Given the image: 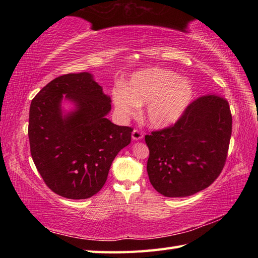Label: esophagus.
I'll use <instances>...</instances> for the list:
<instances>
[{
	"mask_svg": "<svg viewBox=\"0 0 258 258\" xmlns=\"http://www.w3.org/2000/svg\"><path fill=\"white\" fill-rule=\"evenodd\" d=\"M143 136H144L143 133H142L139 130H134L132 132V140L133 141H140L143 139Z\"/></svg>",
	"mask_w": 258,
	"mask_h": 258,
	"instance_id": "obj_1",
	"label": "esophagus"
}]
</instances>
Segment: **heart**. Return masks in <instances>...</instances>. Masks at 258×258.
I'll return each instance as SVG.
<instances>
[{"label":"heart","mask_w":258,"mask_h":258,"mask_svg":"<svg viewBox=\"0 0 258 258\" xmlns=\"http://www.w3.org/2000/svg\"><path fill=\"white\" fill-rule=\"evenodd\" d=\"M120 116H130L144 105V119L152 127L165 128L183 116L194 98L189 81L163 69H146L132 75L112 91Z\"/></svg>","instance_id":"1"}]
</instances>
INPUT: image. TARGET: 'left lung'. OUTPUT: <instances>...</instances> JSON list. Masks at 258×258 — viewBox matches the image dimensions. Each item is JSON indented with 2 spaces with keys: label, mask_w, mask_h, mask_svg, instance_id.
I'll return each instance as SVG.
<instances>
[{
  "label": "left lung",
  "mask_w": 258,
  "mask_h": 258,
  "mask_svg": "<svg viewBox=\"0 0 258 258\" xmlns=\"http://www.w3.org/2000/svg\"><path fill=\"white\" fill-rule=\"evenodd\" d=\"M231 135L225 98L208 94L191 102L174 125L145 135L153 187L166 197L190 196L208 187L225 165Z\"/></svg>",
  "instance_id": "8db88e82"
}]
</instances>
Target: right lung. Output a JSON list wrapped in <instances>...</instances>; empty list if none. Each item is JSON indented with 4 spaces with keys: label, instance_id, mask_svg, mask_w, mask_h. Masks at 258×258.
<instances>
[{
    "label": "right lung",
    "instance_id": "obj_1",
    "mask_svg": "<svg viewBox=\"0 0 258 258\" xmlns=\"http://www.w3.org/2000/svg\"><path fill=\"white\" fill-rule=\"evenodd\" d=\"M63 99L75 104L73 111L62 113ZM111 108V98L89 72L58 76L32 100L31 155L55 194L84 200L105 184L112 162L131 143L133 132L106 118Z\"/></svg>",
    "mask_w": 258,
    "mask_h": 258
}]
</instances>
